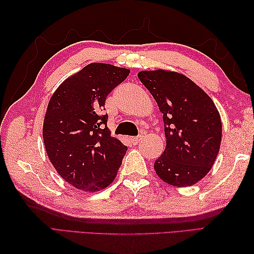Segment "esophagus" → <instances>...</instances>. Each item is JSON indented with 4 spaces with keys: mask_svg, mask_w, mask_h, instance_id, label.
Listing matches in <instances>:
<instances>
[{
    "mask_svg": "<svg viewBox=\"0 0 254 254\" xmlns=\"http://www.w3.org/2000/svg\"><path fill=\"white\" fill-rule=\"evenodd\" d=\"M139 139H141V136H134V137H131V143L132 144H134V145H136L138 142H139Z\"/></svg>",
    "mask_w": 254,
    "mask_h": 254,
    "instance_id": "1",
    "label": "esophagus"
}]
</instances>
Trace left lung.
Wrapping results in <instances>:
<instances>
[{
    "label": "left lung",
    "instance_id": "8db88e82",
    "mask_svg": "<svg viewBox=\"0 0 254 254\" xmlns=\"http://www.w3.org/2000/svg\"><path fill=\"white\" fill-rule=\"evenodd\" d=\"M137 76L163 113L166 148L154 169L164 182L191 187L206 176L222 142V120L214 101L186 75L141 71Z\"/></svg>",
    "mask_w": 254,
    "mask_h": 254
}]
</instances>
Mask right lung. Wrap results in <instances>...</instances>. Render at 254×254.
<instances>
[{
	"label": "right lung",
	"instance_id": "right-lung-1",
	"mask_svg": "<svg viewBox=\"0 0 254 254\" xmlns=\"http://www.w3.org/2000/svg\"><path fill=\"white\" fill-rule=\"evenodd\" d=\"M130 69L90 63L53 93L42 127L48 157L57 172L78 190H104L115 180L127 147L110 135L107 96Z\"/></svg>",
	"mask_w": 254,
	"mask_h": 254
}]
</instances>
